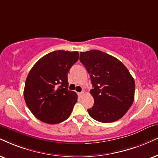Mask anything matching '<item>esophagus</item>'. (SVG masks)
<instances>
[{
    "mask_svg": "<svg viewBox=\"0 0 158 158\" xmlns=\"http://www.w3.org/2000/svg\"><path fill=\"white\" fill-rule=\"evenodd\" d=\"M77 94H78V95H79V97L81 98V96H82L84 93H83V92H81V93H77Z\"/></svg>",
    "mask_w": 158,
    "mask_h": 158,
    "instance_id": "obj_1",
    "label": "esophagus"
}]
</instances>
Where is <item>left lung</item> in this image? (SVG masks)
<instances>
[{
    "label": "left lung",
    "mask_w": 158,
    "mask_h": 158,
    "mask_svg": "<svg viewBox=\"0 0 158 158\" xmlns=\"http://www.w3.org/2000/svg\"><path fill=\"white\" fill-rule=\"evenodd\" d=\"M79 60L90 77L94 105L87 109L92 118L112 123L123 117L134 101L135 81L118 59L100 50L80 52Z\"/></svg>",
    "instance_id": "1"
}]
</instances>
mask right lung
<instances>
[{"instance_id": "add662e5", "label": "right lung", "mask_w": 158, "mask_h": 158, "mask_svg": "<svg viewBox=\"0 0 158 158\" xmlns=\"http://www.w3.org/2000/svg\"><path fill=\"white\" fill-rule=\"evenodd\" d=\"M78 60V52H52L38 60L30 71L24 98L39 120L52 125L71 115L78 96L75 92L68 89V73Z\"/></svg>"}]
</instances>
